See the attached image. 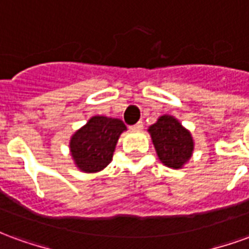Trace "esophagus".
<instances>
[{
	"label": "esophagus",
	"instance_id": "1",
	"mask_svg": "<svg viewBox=\"0 0 249 249\" xmlns=\"http://www.w3.org/2000/svg\"><path fill=\"white\" fill-rule=\"evenodd\" d=\"M142 126H144L142 121H139L137 124H135L133 126H130V130H132V132H140V130H142Z\"/></svg>",
	"mask_w": 249,
	"mask_h": 249
}]
</instances>
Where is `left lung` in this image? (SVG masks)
I'll return each mask as SVG.
<instances>
[{
    "label": "left lung",
    "instance_id": "obj_1",
    "mask_svg": "<svg viewBox=\"0 0 249 249\" xmlns=\"http://www.w3.org/2000/svg\"><path fill=\"white\" fill-rule=\"evenodd\" d=\"M159 160L168 168L181 169L193 155L191 132L175 116L162 114L148 128Z\"/></svg>",
    "mask_w": 249,
    "mask_h": 249
}]
</instances>
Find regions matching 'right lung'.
Masks as SVG:
<instances>
[{"instance_id": "right-lung-1", "label": "right lung", "mask_w": 249, "mask_h": 249, "mask_svg": "<svg viewBox=\"0 0 249 249\" xmlns=\"http://www.w3.org/2000/svg\"><path fill=\"white\" fill-rule=\"evenodd\" d=\"M126 126L120 119L92 116L71 136L69 151L78 171L84 173L101 172L113 159L120 136Z\"/></svg>"}]
</instances>
